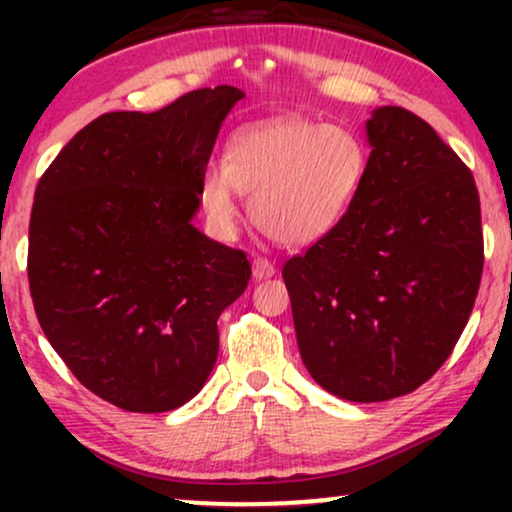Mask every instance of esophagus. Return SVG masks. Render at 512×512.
Returning a JSON list of instances; mask_svg holds the SVG:
<instances>
[{
  "label": "esophagus",
  "mask_w": 512,
  "mask_h": 512,
  "mask_svg": "<svg viewBox=\"0 0 512 512\" xmlns=\"http://www.w3.org/2000/svg\"><path fill=\"white\" fill-rule=\"evenodd\" d=\"M251 272H254V279H268L275 275V265H272L268 258L256 256L254 263H251Z\"/></svg>",
  "instance_id": "obj_1"
}]
</instances>
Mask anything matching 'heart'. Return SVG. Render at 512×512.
<instances>
[{
	"mask_svg": "<svg viewBox=\"0 0 512 512\" xmlns=\"http://www.w3.org/2000/svg\"><path fill=\"white\" fill-rule=\"evenodd\" d=\"M366 146L352 130L300 116L270 118L230 137L226 163L209 165L202 200L221 226L235 221V191L270 240L305 247L345 219L366 177Z\"/></svg>",
	"mask_w": 512,
	"mask_h": 512,
	"instance_id": "b5f03b06",
	"label": "heart"
}]
</instances>
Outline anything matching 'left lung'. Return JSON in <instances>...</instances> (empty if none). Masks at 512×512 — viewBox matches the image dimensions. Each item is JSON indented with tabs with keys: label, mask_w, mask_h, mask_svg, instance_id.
<instances>
[{
	"label": "left lung",
	"mask_w": 512,
	"mask_h": 512,
	"mask_svg": "<svg viewBox=\"0 0 512 512\" xmlns=\"http://www.w3.org/2000/svg\"><path fill=\"white\" fill-rule=\"evenodd\" d=\"M366 135L354 205L282 270L305 368L354 403L410 394L443 366L485 261L475 179L436 130L380 107Z\"/></svg>",
	"instance_id": "obj_1"
}]
</instances>
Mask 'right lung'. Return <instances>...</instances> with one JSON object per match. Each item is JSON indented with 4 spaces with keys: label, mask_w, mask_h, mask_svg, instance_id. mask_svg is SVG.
I'll return each mask as SVG.
<instances>
[{
    "label": "right lung",
    "mask_w": 512,
    "mask_h": 512,
    "mask_svg": "<svg viewBox=\"0 0 512 512\" xmlns=\"http://www.w3.org/2000/svg\"><path fill=\"white\" fill-rule=\"evenodd\" d=\"M242 97L216 86L153 114H102L34 191V312L76 380L116 408L191 401L219 354L216 319L247 289V254L193 226L221 123Z\"/></svg>",
    "instance_id": "1"
}]
</instances>
